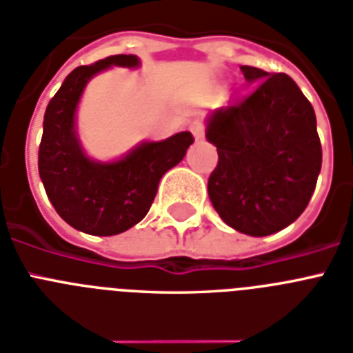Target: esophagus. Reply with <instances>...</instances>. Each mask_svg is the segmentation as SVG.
I'll list each match as a JSON object with an SVG mask.
<instances>
[{"mask_svg":"<svg viewBox=\"0 0 353 353\" xmlns=\"http://www.w3.org/2000/svg\"><path fill=\"white\" fill-rule=\"evenodd\" d=\"M190 130H192V134H194V137H196L197 141H199V139H203V136H205V123L199 121V119H196V121L190 125Z\"/></svg>","mask_w":353,"mask_h":353,"instance_id":"obj_1","label":"esophagus"}]
</instances>
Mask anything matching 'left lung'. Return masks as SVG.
I'll use <instances>...</instances> for the list:
<instances>
[{"mask_svg": "<svg viewBox=\"0 0 353 353\" xmlns=\"http://www.w3.org/2000/svg\"><path fill=\"white\" fill-rule=\"evenodd\" d=\"M256 90L208 119L217 148L208 196L223 221L248 236H270L296 221L316 190L323 163L316 112L283 72L243 65Z\"/></svg>", "mask_w": 353, "mask_h": 353, "instance_id": "left-lung-1", "label": "left lung"}]
</instances>
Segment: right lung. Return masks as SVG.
Wrapping results in <instances>:
<instances>
[{"label":"right lung","instance_id":"right-lung-1","mask_svg":"<svg viewBox=\"0 0 353 353\" xmlns=\"http://www.w3.org/2000/svg\"><path fill=\"white\" fill-rule=\"evenodd\" d=\"M110 65L137 67L139 59L117 54L74 68L45 110L37 156L39 177L56 212L90 236H116L141 221L163 174L176 167L194 143L190 132H179L165 141L143 143L119 161L88 159L74 130L76 107L88 79Z\"/></svg>","mask_w":353,"mask_h":353}]
</instances>
